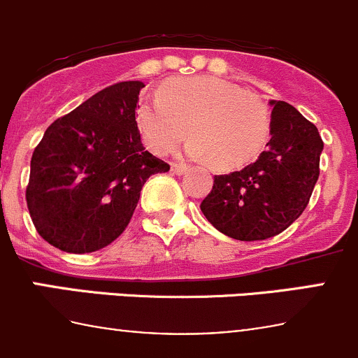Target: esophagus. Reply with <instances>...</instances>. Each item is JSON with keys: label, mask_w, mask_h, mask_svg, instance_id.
Returning a JSON list of instances; mask_svg holds the SVG:
<instances>
[{"label": "esophagus", "mask_w": 358, "mask_h": 358, "mask_svg": "<svg viewBox=\"0 0 358 358\" xmlns=\"http://www.w3.org/2000/svg\"><path fill=\"white\" fill-rule=\"evenodd\" d=\"M187 168H189L187 164H171V171L175 173V175H183V173L187 171Z\"/></svg>", "instance_id": "esophagus-1"}]
</instances>
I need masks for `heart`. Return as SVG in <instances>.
<instances>
[{"label":"heart","mask_w":358,"mask_h":358,"mask_svg":"<svg viewBox=\"0 0 358 358\" xmlns=\"http://www.w3.org/2000/svg\"><path fill=\"white\" fill-rule=\"evenodd\" d=\"M159 100H142L136 121L147 147L168 154L185 140L187 154L213 159L222 169L252 161L270 136V109L258 95L218 78H182L168 81Z\"/></svg>","instance_id":"b5f03b06"}]
</instances>
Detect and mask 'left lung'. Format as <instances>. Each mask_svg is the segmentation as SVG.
<instances>
[{
    "label": "left lung",
    "mask_w": 358,
    "mask_h": 358,
    "mask_svg": "<svg viewBox=\"0 0 358 358\" xmlns=\"http://www.w3.org/2000/svg\"><path fill=\"white\" fill-rule=\"evenodd\" d=\"M266 149L241 171L216 175L201 202L208 222L237 241H263L299 218L319 180L324 142L315 124L282 100H270Z\"/></svg>",
    "instance_id": "1"
}]
</instances>
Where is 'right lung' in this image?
I'll use <instances>...</instances> for the list:
<instances>
[{
  "instance_id": "1",
  "label": "right lung",
  "mask_w": 358,
  "mask_h": 358,
  "mask_svg": "<svg viewBox=\"0 0 358 358\" xmlns=\"http://www.w3.org/2000/svg\"><path fill=\"white\" fill-rule=\"evenodd\" d=\"M142 81L103 88L48 126L25 190L39 236L83 255L109 246L131 220L149 176L169 164L145 150L136 124Z\"/></svg>"
}]
</instances>
